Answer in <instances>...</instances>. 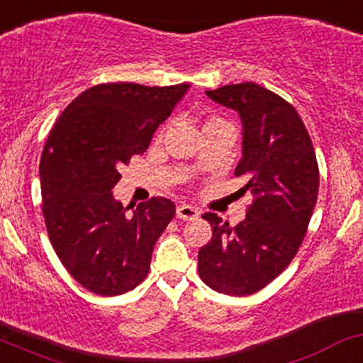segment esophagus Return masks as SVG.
<instances>
[{
    "instance_id": "obj_1",
    "label": "esophagus",
    "mask_w": 363,
    "mask_h": 363,
    "mask_svg": "<svg viewBox=\"0 0 363 363\" xmlns=\"http://www.w3.org/2000/svg\"><path fill=\"white\" fill-rule=\"evenodd\" d=\"M200 213L201 212L196 208V206L186 205V203H182V205L177 206V217L184 218V220H194V218L200 217Z\"/></svg>"
}]
</instances>
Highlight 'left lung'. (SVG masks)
I'll return each mask as SVG.
<instances>
[{"instance_id":"left-lung-1","label":"left lung","mask_w":363,"mask_h":363,"mask_svg":"<svg viewBox=\"0 0 363 363\" xmlns=\"http://www.w3.org/2000/svg\"><path fill=\"white\" fill-rule=\"evenodd\" d=\"M206 96L240 115L236 175L248 179L245 189L255 200L234 227L217 213L203 215L213 234L198 252V272L213 291L246 296L274 281L300 248L317 203V158L298 111L272 91L242 82Z\"/></svg>"}]
</instances>
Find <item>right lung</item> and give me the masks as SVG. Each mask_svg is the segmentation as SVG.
I'll return each instance as SVG.
<instances>
[{"label": "right lung", "instance_id": "right-lung-1", "mask_svg": "<svg viewBox=\"0 0 363 363\" xmlns=\"http://www.w3.org/2000/svg\"><path fill=\"white\" fill-rule=\"evenodd\" d=\"M189 84H99L62 111L39 163L43 215L60 262L101 296L134 289L148 276L155 242L175 215L167 198L133 206L115 200L122 165L145 153Z\"/></svg>", "mask_w": 363, "mask_h": 363}]
</instances>
